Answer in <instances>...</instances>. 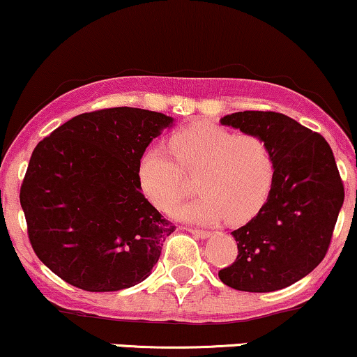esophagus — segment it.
<instances>
[{"instance_id": "1", "label": "esophagus", "mask_w": 357, "mask_h": 357, "mask_svg": "<svg viewBox=\"0 0 357 357\" xmlns=\"http://www.w3.org/2000/svg\"><path fill=\"white\" fill-rule=\"evenodd\" d=\"M188 231L192 233L195 236H199V238H208L211 235V231L208 230H195V228H188Z\"/></svg>"}]
</instances>
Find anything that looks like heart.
Returning a JSON list of instances; mask_svg holds the SVG:
<instances>
[{"label":"heart","instance_id":"b5f03b06","mask_svg":"<svg viewBox=\"0 0 357 357\" xmlns=\"http://www.w3.org/2000/svg\"><path fill=\"white\" fill-rule=\"evenodd\" d=\"M169 151L147 149L139 162V184L146 198L171 213L188 192V176L196 178L195 199L174 213L190 223H215L225 218L243 223L267 203L275 178V159L268 142L213 124H192L174 132Z\"/></svg>","mask_w":357,"mask_h":357}]
</instances>
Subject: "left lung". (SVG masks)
Returning a JSON list of instances; mask_svg holds the SVG:
<instances>
[{"label": "left lung", "mask_w": 357, "mask_h": 357, "mask_svg": "<svg viewBox=\"0 0 357 357\" xmlns=\"http://www.w3.org/2000/svg\"><path fill=\"white\" fill-rule=\"evenodd\" d=\"M268 142L275 178L267 203L231 231L238 255L218 277L243 292H273L309 275L326 257L344 186L333 149L321 134L278 112L245 110L221 119Z\"/></svg>", "instance_id": "1"}]
</instances>
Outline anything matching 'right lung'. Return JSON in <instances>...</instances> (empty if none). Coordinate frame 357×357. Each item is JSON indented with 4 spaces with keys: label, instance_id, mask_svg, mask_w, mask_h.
Here are the masks:
<instances>
[{
    "label": "right lung",
    "instance_id": "right-lung-1",
    "mask_svg": "<svg viewBox=\"0 0 357 357\" xmlns=\"http://www.w3.org/2000/svg\"><path fill=\"white\" fill-rule=\"evenodd\" d=\"M174 119L114 107L75 116L38 142L20 203L36 257L87 292L146 280L174 225L144 198L139 162Z\"/></svg>",
    "mask_w": 357,
    "mask_h": 357
}]
</instances>
